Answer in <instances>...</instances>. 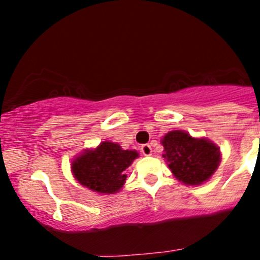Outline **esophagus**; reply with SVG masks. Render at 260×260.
<instances>
[{"label":"esophagus","instance_id":"34e87169","mask_svg":"<svg viewBox=\"0 0 260 260\" xmlns=\"http://www.w3.org/2000/svg\"><path fill=\"white\" fill-rule=\"evenodd\" d=\"M141 152H142L143 156H151V153H152L151 146H149V145L141 146Z\"/></svg>","mask_w":260,"mask_h":260}]
</instances>
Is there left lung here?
<instances>
[{"instance_id":"8db88e82","label":"left lung","mask_w":260,"mask_h":260,"mask_svg":"<svg viewBox=\"0 0 260 260\" xmlns=\"http://www.w3.org/2000/svg\"><path fill=\"white\" fill-rule=\"evenodd\" d=\"M164 157L174 176L185 185H201L216 171L220 148L206 138H193L183 131H171L162 138Z\"/></svg>"}]
</instances>
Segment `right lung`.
Masks as SVG:
<instances>
[{
  "label": "right lung",
  "mask_w": 260,
  "mask_h": 260,
  "mask_svg": "<svg viewBox=\"0 0 260 260\" xmlns=\"http://www.w3.org/2000/svg\"><path fill=\"white\" fill-rule=\"evenodd\" d=\"M138 157L137 151L122 149L104 141L96 148L85 149L72 162V172L79 183L99 193H115L123 187L125 170Z\"/></svg>",
  "instance_id": "add662e5"
}]
</instances>
